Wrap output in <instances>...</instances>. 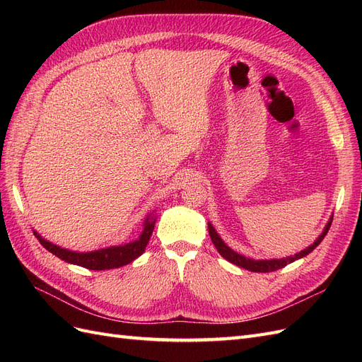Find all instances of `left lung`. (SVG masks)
<instances>
[{
    "label": "left lung",
    "instance_id": "8db88e82",
    "mask_svg": "<svg viewBox=\"0 0 362 362\" xmlns=\"http://www.w3.org/2000/svg\"><path fill=\"white\" fill-rule=\"evenodd\" d=\"M331 223H332V218H329V222L326 223L323 233L319 235V238L315 240V242L308 246L306 249L300 250L299 254L296 255H291V257H287V258H281V259H252V258H246L245 255H240L237 254L235 250H233L229 246H226L223 243V240L218 237V234L216 233V229L213 228L211 223H208V233H210V237H211V242L213 245L216 246L217 252L221 254L225 259H228L229 262H233V264L238 266V267H243L246 270H250V272H258V273H267V272H275V270H279L282 267H286L287 264H290V262L299 259V258H303L310 254V252H313L317 246H319L322 243V240L325 238V235L327 234V231H329L331 228Z\"/></svg>",
    "mask_w": 362,
    "mask_h": 362
}]
</instances>
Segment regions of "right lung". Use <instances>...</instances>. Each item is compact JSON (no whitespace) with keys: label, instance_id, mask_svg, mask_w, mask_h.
I'll list each match as a JSON object with an SVG mask.
<instances>
[{"label":"right lung","instance_id":"1","mask_svg":"<svg viewBox=\"0 0 362 362\" xmlns=\"http://www.w3.org/2000/svg\"><path fill=\"white\" fill-rule=\"evenodd\" d=\"M154 225H156V217L148 216L145 221L144 231H141L140 237L134 240V242H129L122 246H110V247L93 250V252L68 250L57 245L49 243L48 240L42 238L36 231H35V235L37 237L39 243L43 247L63 261L86 267L89 270H107V269H117L125 264H129L131 261H134L137 257L144 254L145 247L152 235V231H154Z\"/></svg>","mask_w":362,"mask_h":362}]
</instances>
